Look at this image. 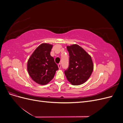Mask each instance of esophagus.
<instances>
[{"label":"esophagus","instance_id":"34e87169","mask_svg":"<svg viewBox=\"0 0 123 123\" xmlns=\"http://www.w3.org/2000/svg\"><path fill=\"white\" fill-rule=\"evenodd\" d=\"M58 67L59 69H61V64H59L58 65Z\"/></svg>","mask_w":123,"mask_h":123}]
</instances>
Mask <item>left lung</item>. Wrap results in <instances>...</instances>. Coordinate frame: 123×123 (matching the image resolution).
<instances>
[{
    "instance_id": "1",
    "label": "left lung",
    "mask_w": 123,
    "mask_h": 123,
    "mask_svg": "<svg viewBox=\"0 0 123 123\" xmlns=\"http://www.w3.org/2000/svg\"><path fill=\"white\" fill-rule=\"evenodd\" d=\"M69 53V68L65 71L67 79L72 85H80L90 77L94 68L91 56L77 44L67 46Z\"/></svg>"
}]
</instances>
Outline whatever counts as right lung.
I'll return each instance as SVG.
<instances>
[{
  "mask_svg": "<svg viewBox=\"0 0 123 123\" xmlns=\"http://www.w3.org/2000/svg\"><path fill=\"white\" fill-rule=\"evenodd\" d=\"M52 47L51 44L42 43L33 52L28 61L27 70L29 75L39 85L49 83L58 70L54 58L50 55Z\"/></svg>",
  "mask_w": 123,
  "mask_h": 123,
  "instance_id": "obj_1",
  "label": "right lung"
}]
</instances>
